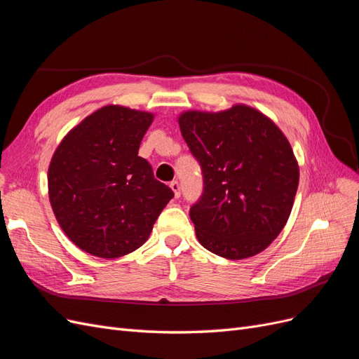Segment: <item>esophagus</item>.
<instances>
[{
    "label": "esophagus",
    "instance_id": "obj_1",
    "mask_svg": "<svg viewBox=\"0 0 359 359\" xmlns=\"http://www.w3.org/2000/svg\"><path fill=\"white\" fill-rule=\"evenodd\" d=\"M169 185H170L172 191H174L175 197H180V194H181V187H180V182H178V181H172Z\"/></svg>",
    "mask_w": 359,
    "mask_h": 359
}]
</instances>
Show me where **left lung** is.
Masks as SVG:
<instances>
[{"label":"left lung","mask_w":359,"mask_h":359,"mask_svg":"<svg viewBox=\"0 0 359 359\" xmlns=\"http://www.w3.org/2000/svg\"><path fill=\"white\" fill-rule=\"evenodd\" d=\"M178 123L203 175L202 196L190 208L197 239L229 259L264 251L287 224L299 187L285 135L246 105L187 111Z\"/></svg>","instance_id":"8db88e82"}]
</instances>
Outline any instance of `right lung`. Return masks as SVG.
Here are the masks:
<instances>
[{
  "mask_svg": "<svg viewBox=\"0 0 359 359\" xmlns=\"http://www.w3.org/2000/svg\"><path fill=\"white\" fill-rule=\"evenodd\" d=\"M154 116L107 105L62 140L48 166V197L71 242L101 258L126 255L148 239L174 197L138 156Z\"/></svg>",
  "mask_w": 359,
  "mask_h": 359,
  "instance_id": "obj_1",
  "label": "right lung"
}]
</instances>
